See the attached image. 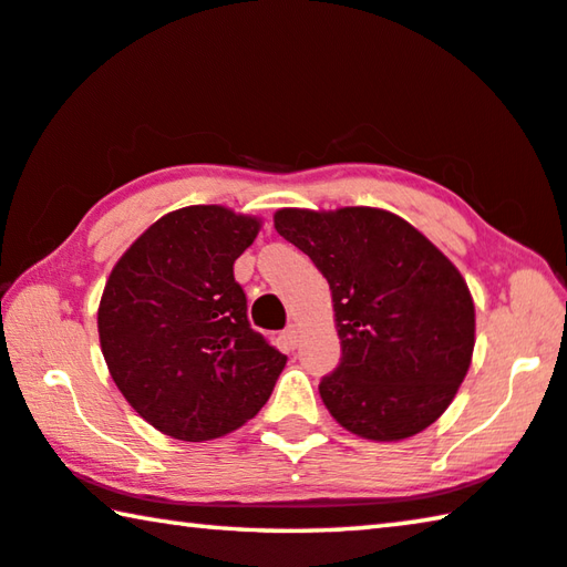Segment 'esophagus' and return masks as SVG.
I'll use <instances>...</instances> for the list:
<instances>
[{
	"label": "esophagus",
	"mask_w": 567,
	"mask_h": 567,
	"mask_svg": "<svg viewBox=\"0 0 567 567\" xmlns=\"http://www.w3.org/2000/svg\"><path fill=\"white\" fill-rule=\"evenodd\" d=\"M285 342L290 344L292 350L297 348V342H300V328H297V324H290V328L285 330Z\"/></svg>",
	"instance_id": "34e87169"
}]
</instances>
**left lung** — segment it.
<instances>
[{
  "label": "left lung",
  "instance_id": "obj_1",
  "mask_svg": "<svg viewBox=\"0 0 567 567\" xmlns=\"http://www.w3.org/2000/svg\"><path fill=\"white\" fill-rule=\"evenodd\" d=\"M275 229L332 290L342 358L320 380L330 415L378 443L433 425L475 348V305L457 267L405 219L375 207L277 209Z\"/></svg>",
  "mask_w": 567,
  "mask_h": 567
}]
</instances>
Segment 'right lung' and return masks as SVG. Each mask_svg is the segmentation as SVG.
I'll use <instances>...</instances> for the list:
<instances>
[{"instance_id": "obj_1", "label": "right lung", "mask_w": 567, "mask_h": 567, "mask_svg": "<svg viewBox=\"0 0 567 567\" xmlns=\"http://www.w3.org/2000/svg\"><path fill=\"white\" fill-rule=\"evenodd\" d=\"M260 219L219 205L159 217L114 265L97 328L124 400L169 437L203 443L255 417L287 358L249 328L235 260Z\"/></svg>"}]
</instances>
